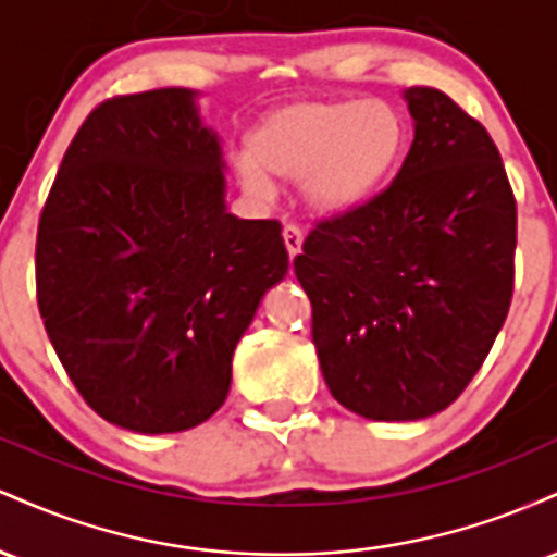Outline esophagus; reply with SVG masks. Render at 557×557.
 I'll use <instances>...</instances> for the list:
<instances>
[{"label":"esophagus","mask_w":557,"mask_h":557,"mask_svg":"<svg viewBox=\"0 0 557 557\" xmlns=\"http://www.w3.org/2000/svg\"><path fill=\"white\" fill-rule=\"evenodd\" d=\"M283 238H285V248L290 257H296L300 251V243H304V230H300L296 222H287L283 227Z\"/></svg>","instance_id":"esophagus-1"}]
</instances>
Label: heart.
I'll return each mask as SVG.
<instances>
[{
  "instance_id": "1",
  "label": "heart",
  "mask_w": 557,
  "mask_h": 557,
  "mask_svg": "<svg viewBox=\"0 0 557 557\" xmlns=\"http://www.w3.org/2000/svg\"><path fill=\"white\" fill-rule=\"evenodd\" d=\"M408 125L385 99L296 101L274 110L235 157V175L257 198L280 177H304L306 198L322 212H345L380 194L400 168Z\"/></svg>"
}]
</instances>
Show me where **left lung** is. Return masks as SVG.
I'll use <instances>...</instances> for the list:
<instances>
[{"mask_svg": "<svg viewBox=\"0 0 557 557\" xmlns=\"http://www.w3.org/2000/svg\"><path fill=\"white\" fill-rule=\"evenodd\" d=\"M406 101L417 127L395 181L319 220L293 259L332 398L374 421L450 406L513 298L516 198L495 140L437 88Z\"/></svg>", "mask_w": 557, "mask_h": 557, "instance_id": "1", "label": "left lung"}]
</instances>
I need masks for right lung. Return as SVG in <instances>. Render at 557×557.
Listing matches in <instances>:
<instances>
[{"mask_svg": "<svg viewBox=\"0 0 557 557\" xmlns=\"http://www.w3.org/2000/svg\"><path fill=\"white\" fill-rule=\"evenodd\" d=\"M190 88L112 96L70 140L36 235L44 327L83 400L140 434L227 398L230 361L287 272L283 225L225 209Z\"/></svg>", "mask_w": 557, "mask_h": 557, "instance_id": "right-lung-1", "label": "right lung"}]
</instances>
